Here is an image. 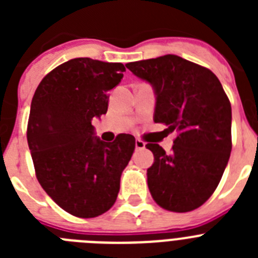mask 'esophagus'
<instances>
[{"instance_id":"esophagus-1","label":"esophagus","mask_w":258,"mask_h":258,"mask_svg":"<svg viewBox=\"0 0 258 258\" xmlns=\"http://www.w3.org/2000/svg\"><path fill=\"white\" fill-rule=\"evenodd\" d=\"M146 147V143L141 140H136V150H143Z\"/></svg>"}]
</instances>
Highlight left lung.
Wrapping results in <instances>:
<instances>
[{"label": "left lung", "instance_id": "1", "mask_svg": "<svg viewBox=\"0 0 258 258\" xmlns=\"http://www.w3.org/2000/svg\"><path fill=\"white\" fill-rule=\"evenodd\" d=\"M125 66L154 89V121L177 133L170 154L146 145L154 154L147 169L152 198L166 211L199 208L220 183L231 152V104L220 80L173 54Z\"/></svg>", "mask_w": 258, "mask_h": 258}]
</instances>
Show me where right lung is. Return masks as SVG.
Instances as JSON below:
<instances>
[{
    "instance_id": "1",
    "label": "right lung",
    "mask_w": 258,
    "mask_h": 258,
    "mask_svg": "<svg viewBox=\"0 0 258 258\" xmlns=\"http://www.w3.org/2000/svg\"><path fill=\"white\" fill-rule=\"evenodd\" d=\"M124 71L122 63L71 59L47 74L32 98L27 140L36 175L47 195L76 217H97L115 204L136 147L131 134L103 142L92 125L107 112L109 90Z\"/></svg>"
}]
</instances>
